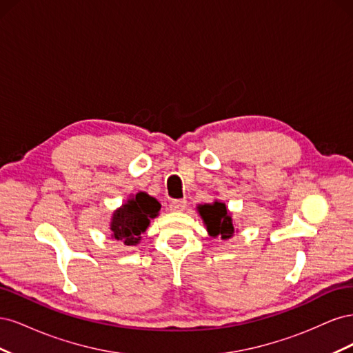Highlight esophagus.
<instances>
[{"label":"esophagus","instance_id":"esophagus-1","mask_svg":"<svg viewBox=\"0 0 353 353\" xmlns=\"http://www.w3.org/2000/svg\"><path fill=\"white\" fill-rule=\"evenodd\" d=\"M170 210L172 212H183L187 208V200L185 199H178V200H172L169 205Z\"/></svg>","mask_w":353,"mask_h":353}]
</instances>
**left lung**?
<instances>
[{
	"mask_svg": "<svg viewBox=\"0 0 353 353\" xmlns=\"http://www.w3.org/2000/svg\"><path fill=\"white\" fill-rule=\"evenodd\" d=\"M197 210L203 222H205L210 237H221L222 240H227L234 236L232 218L225 203L215 200L213 203H206V205H199Z\"/></svg>",
	"mask_w": 353,
	"mask_h": 353,
	"instance_id": "1",
	"label": "left lung"
}]
</instances>
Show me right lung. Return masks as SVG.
<instances>
[{
    "instance_id": "obj_1",
    "label": "right lung",
    "mask_w": 353,
    "mask_h": 353,
    "mask_svg": "<svg viewBox=\"0 0 353 353\" xmlns=\"http://www.w3.org/2000/svg\"><path fill=\"white\" fill-rule=\"evenodd\" d=\"M160 208L162 205L154 197L143 191L131 196L125 205L113 212L110 221L112 239L126 245H137L141 240V234L150 225V219L159 215Z\"/></svg>"
}]
</instances>
